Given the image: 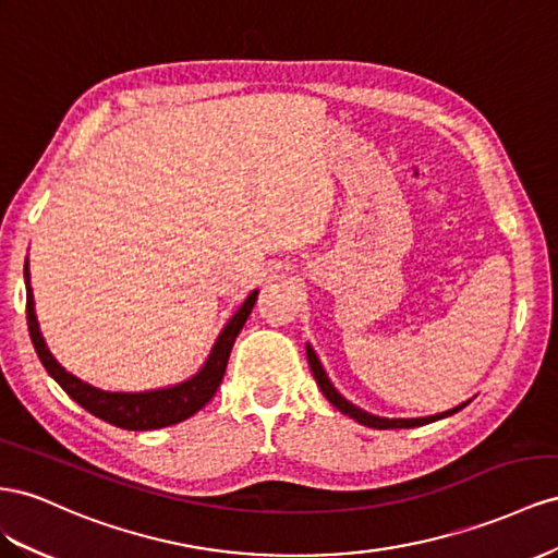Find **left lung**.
Here are the masks:
<instances>
[{
    "instance_id": "1",
    "label": "left lung",
    "mask_w": 558,
    "mask_h": 558,
    "mask_svg": "<svg viewBox=\"0 0 558 558\" xmlns=\"http://www.w3.org/2000/svg\"><path fill=\"white\" fill-rule=\"evenodd\" d=\"M307 364H310V368H312V375H314L316 385L322 387L324 397H326L330 403H333L340 413L350 415V417L356 420V423L366 425V427H373V429H409V427L429 425V423H434V420H441V417H448V415H453V413L462 411L464 405L470 403V401H464V403L456 405V409H450V411H446V413H436V415H429V417H411V420H405V417H391V420H389V417H380V415H373V413L361 411L359 405H354V403H350L348 399H344V397L340 395V391L333 387V383L328 380V375H326V371H324V366H322L319 356H316V352L312 350V344H307Z\"/></svg>"
}]
</instances>
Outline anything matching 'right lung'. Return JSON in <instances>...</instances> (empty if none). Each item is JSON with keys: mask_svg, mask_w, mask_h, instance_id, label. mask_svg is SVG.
<instances>
[{"mask_svg": "<svg viewBox=\"0 0 558 558\" xmlns=\"http://www.w3.org/2000/svg\"><path fill=\"white\" fill-rule=\"evenodd\" d=\"M25 314H27V330L33 338L35 352L39 361L47 368L51 378L68 391L72 401H77L82 409H86L92 415L105 420L114 427L145 432V429H161L169 425H178L202 411L204 405L214 399L216 389L222 383L225 368H228V359L232 352V344L239 336V330L244 328L248 314L258 300V291H253L244 305L234 312L232 319L225 324L220 336L210 350L206 364L199 373H194L185 383H178L173 387L163 389H149V391H105L94 385L80 380L77 375H72L63 366L58 364L56 356L49 352L47 342H44L39 333L37 314H35V298L33 289H29V267L25 260Z\"/></svg>", "mask_w": 558, "mask_h": 558, "instance_id": "1", "label": "right lung"}]
</instances>
